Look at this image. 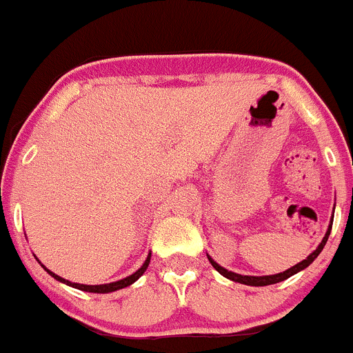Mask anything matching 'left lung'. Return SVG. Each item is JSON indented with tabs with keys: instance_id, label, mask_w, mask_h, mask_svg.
Returning a JSON list of instances; mask_svg holds the SVG:
<instances>
[{
	"instance_id": "8db88e82",
	"label": "left lung",
	"mask_w": 353,
	"mask_h": 353,
	"mask_svg": "<svg viewBox=\"0 0 353 353\" xmlns=\"http://www.w3.org/2000/svg\"><path fill=\"white\" fill-rule=\"evenodd\" d=\"M330 228H332V219H330V224L329 228H327L325 232V236L322 239V242L318 244V248L314 249L313 252H311L310 256L305 258V260L299 261L297 265H293V267H290L288 270H285V272H279V274H272V276H242V274H236V272H232V270L224 269V267H221L217 261L214 260V258L210 256V254H207L208 256V261L212 263V267H214L217 272L221 274V276H224L226 279H230V281H235V283H240V285H248V286H269V285H276V283H281L285 281V279H288V277H292L293 274L301 272V270H304L305 267H310L311 263L314 261V258L322 252L323 245L327 244V239H329L330 235Z\"/></svg>"
}]
</instances>
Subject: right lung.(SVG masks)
I'll return each mask as SVG.
<instances>
[{"mask_svg": "<svg viewBox=\"0 0 353 353\" xmlns=\"http://www.w3.org/2000/svg\"><path fill=\"white\" fill-rule=\"evenodd\" d=\"M150 258H152V252H148V256H146L145 263H143L141 267H139V269L136 270V272L130 274V276H127V277H123V279H120V281L108 283V285H79V283H72V281H68V279H63V277L56 276L54 272H51V270H49V269H46L43 265H42V267H43V269H46V270H48L49 276L54 277L56 281L63 283V285H67V286H72V288L83 290V292H90V293H111V292H117V290L127 288V286H130V285H132V283L138 281L139 277H141L143 274H145V270L148 269ZM39 263H40V261H39Z\"/></svg>", "mask_w": 353, "mask_h": 353, "instance_id": "obj_1", "label": "right lung"}]
</instances>
